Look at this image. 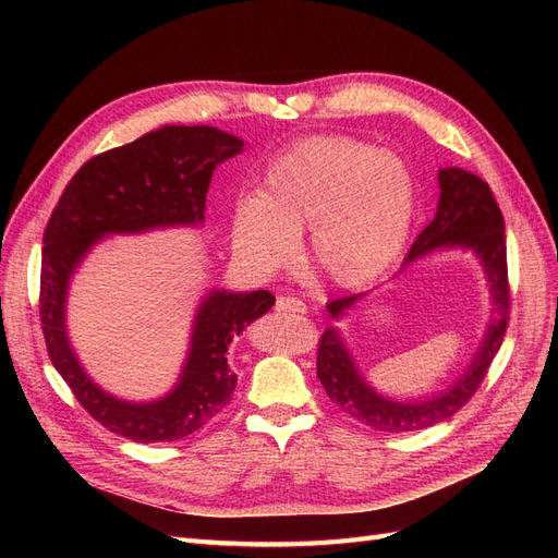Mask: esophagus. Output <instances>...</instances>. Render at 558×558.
<instances>
[{
	"mask_svg": "<svg viewBox=\"0 0 558 558\" xmlns=\"http://www.w3.org/2000/svg\"><path fill=\"white\" fill-rule=\"evenodd\" d=\"M277 312H291V314H305L307 312V305L298 298H279L277 300Z\"/></svg>",
	"mask_w": 558,
	"mask_h": 558,
	"instance_id": "obj_1",
	"label": "esophagus"
}]
</instances>
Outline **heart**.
I'll use <instances>...</instances> for the list:
<instances>
[{
	"label": "heart",
	"mask_w": 558,
	"mask_h": 558,
	"mask_svg": "<svg viewBox=\"0 0 558 558\" xmlns=\"http://www.w3.org/2000/svg\"><path fill=\"white\" fill-rule=\"evenodd\" d=\"M414 181L400 158L349 137H307L265 167L258 197L232 211V251L253 272L289 265L307 232L312 265L356 289L377 279L408 240Z\"/></svg>",
	"instance_id": "b5f03b06"
}]
</instances>
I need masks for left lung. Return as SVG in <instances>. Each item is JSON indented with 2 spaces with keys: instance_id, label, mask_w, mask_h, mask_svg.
Segmentation results:
<instances>
[{
  "instance_id": "obj_1",
  "label": "left lung",
  "mask_w": 558,
  "mask_h": 558,
  "mask_svg": "<svg viewBox=\"0 0 558 558\" xmlns=\"http://www.w3.org/2000/svg\"><path fill=\"white\" fill-rule=\"evenodd\" d=\"M437 183H440L437 211L424 232L414 240L402 269L421 258H428L430 253L437 251H470L480 260L486 277L492 316H488L482 342L477 351L472 353L463 375L445 391L416 400H396L379 393L363 377L340 328H326V332L320 335L316 359V375L320 384H324L328 398L337 408L381 433L421 430L440 424V421H447L459 412L472 393L477 391L488 365H492L502 344L505 328H508V258H505V221L498 202L486 181L459 170V167H445V170L437 172ZM363 295L365 293L328 302L326 307L330 318L342 320Z\"/></svg>"
}]
</instances>
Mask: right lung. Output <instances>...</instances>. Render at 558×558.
<instances>
[{
    "instance_id": "right-lung-1",
    "label": "right lung",
    "mask_w": 558,
    "mask_h": 558,
    "mask_svg": "<svg viewBox=\"0 0 558 558\" xmlns=\"http://www.w3.org/2000/svg\"><path fill=\"white\" fill-rule=\"evenodd\" d=\"M244 142L211 125H162L88 160L50 214L41 256V326L60 377L95 421L132 442H177L207 426L230 402L238 375L228 349L275 305L269 291L211 289L193 316L189 353L177 384L156 400L105 391L78 361L66 330L70 286L88 253L113 234L205 223L214 170Z\"/></svg>"
}]
</instances>
